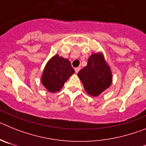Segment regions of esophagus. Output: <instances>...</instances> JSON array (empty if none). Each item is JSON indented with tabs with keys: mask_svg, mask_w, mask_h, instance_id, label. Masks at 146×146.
Returning a JSON list of instances; mask_svg holds the SVG:
<instances>
[{
	"mask_svg": "<svg viewBox=\"0 0 146 146\" xmlns=\"http://www.w3.org/2000/svg\"><path fill=\"white\" fill-rule=\"evenodd\" d=\"M74 70H75L76 73H78V72H79V71L80 70V67H77V68H75V69H74Z\"/></svg>",
	"mask_w": 146,
	"mask_h": 146,
	"instance_id": "34e87169",
	"label": "esophagus"
}]
</instances>
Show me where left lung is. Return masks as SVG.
<instances>
[{
    "instance_id": "left-lung-1",
    "label": "left lung",
    "mask_w": 146,
    "mask_h": 146,
    "mask_svg": "<svg viewBox=\"0 0 146 146\" xmlns=\"http://www.w3.org/2000/svg\"><path fill=\"white\" fill-rule=\"evenodd\" d=\"M86 92L92 96H97L110 86L112 72L104 60L102 53H93L88 60L86 66L77 74Z\"/></svg>"
}]
</instances>
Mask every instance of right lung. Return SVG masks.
<instances>
[{
    "mask_svg": "<svg viewBox=\"0 0 146 146\" xmlns=\"http://www.w3.org/2000/svg\"><path fill=\"white\" fill-rule=\"evenodd\" d=\"M74 73V69L68 59L55 55L45 66L41 80L47 91L51 93L57 92Z\"/></svg>",
    "mask_w": 146,
    "mask_h": 146,
    "instance_id": "add662e5",
    "label": "right lung"
}]
</instances>
